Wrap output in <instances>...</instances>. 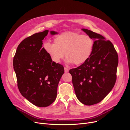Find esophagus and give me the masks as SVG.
I'll return each mask as SVG.
<instances>
[{"label":"esophagus","instance_id":"obj_1","mask_svg":"<svg viewBox=\"0 0 130 130\" xmlns=\"http://www.w3.org/2000/svg\"><path fill=\"white\" fill-rule=\"evenodd\" d=\"M69 72V69L67 67H64V72L65 73H68Z\"/></svg>","mask_w":130,"mask_h":130}]
</instances>
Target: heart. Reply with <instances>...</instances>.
I'll use <instances>...</instances> for the list:
<instances>
[{
	"mask_svg": "<svg viewBox=\"0 0 130 130\" xmlns=\"http://www.w3.org/2000/svg\"><path fill=\"white\" fill-rule=\"evenodd\" d=\"M54 44L45 42L43 47L55 63H60L65 56L68 64L80 65L87 61L92 54L93 41L86 35L77 32H63L55 37Z\"/></svg>",
	"mask_w": 130,
	"mask_h": 130,
	"instance_id": "heart-1",
	"label": "heart"
}]
</instances>
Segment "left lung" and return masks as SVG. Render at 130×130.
Here are the masks:
<instances>
[{
    "mask_svg": "<svg viewBox=\"0 0 130 130\" xmlns=\"http://www.w3.org/2000/svg\"><path fill=\"white\" fill-rule=\"evenodd\" d=\"M81 30L94 41L93 50L87 61L69 73L78 100L89 106L100 103L113 88L118 56L112 43L102 35L86 29Z\"/></svg>",
    "mask_w": 130,
    "mask_h": 130,
    "instance_id": "1",
    "label": "left lung"
}]
</instances>
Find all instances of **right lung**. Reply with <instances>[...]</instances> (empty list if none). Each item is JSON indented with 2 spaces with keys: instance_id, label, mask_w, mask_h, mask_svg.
Returning a JSON list of instances; mask_svg holds the SVG:
<instances>
[{
  "instance_id": "1",
  "label": "right lung",
  "mask_w": 130,
  "mask_h": 130,
  "mask_svg": "<svg viewBox=\"0 0 130 130\" xmlns=\"http://www.w3.org/2000/svg\"><path fill=\"white\" fill-rule=\"evenodd\" d=\"M49 30L36 33L23 40L13 58V69L19 92L31 103L45 107L55 100L58 85L64 72L63 66L53 62L42 41ZM52 35H57L50 31Z\"/></svg>"
}]
</instances>
